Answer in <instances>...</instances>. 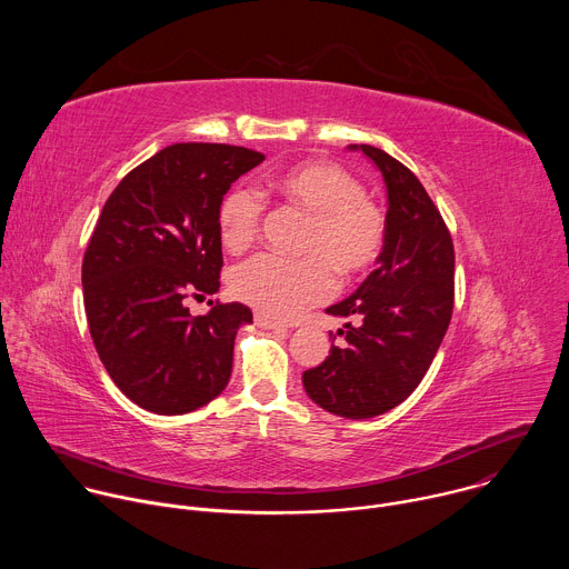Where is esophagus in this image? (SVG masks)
I'll return each instance as SVG.
<instances>
[{
	"label": "esophagus",
	"instance_id": "1",
	"mask_svg": "<svg viewBox=\"0 0 569 569\" xmlns=\"http://www.w3.org/2000/svg\"><path fill=\"white\" fill-rule=\"evenodd\" d=\"M254 321H257V327L268 329V331H288L286 323H281V321H277V319H272V317H268V315H263V312H257V315H254Z\"/></svg>",
	"mask_w": 569,
	"mask_h": 569
}]
</instances>
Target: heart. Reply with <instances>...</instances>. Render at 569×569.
Here are the masks:
<instances>
[{"label":"heart","instance_id":"1","mask_svg":"<svg viewBox=\"0 0 569 569\" xmlns=\"http://www.w3.org/2000/svg\"><path fill=\"white\" fill-rule=\"evenodd\" d=\"M268 191L308 216L299 261L254 257L231 272L233 295L270 317H297L342 283L369 274L382 259L389 218L365 184L329 159H308L268 180ZM261 202L246 187H231L218 204V233L229 252L250 248L261 231Z\"/></svg>","mask_w":569,"mask_h":569}]
</instances>
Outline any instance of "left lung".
I'll return each instance as SVG.
<instances>
[{"mask_svg":"<svg viewBox=\"0 0 569 569\" xmlns=\"http://www.w3.org/2000/svg\"><path fill=\"white\" fill-rule=\"evenodd\" d=\"M351 148H360L385 178L387 246L362 286L327 308L347 319L338 331L342 342L303 371V389L331 415L371 419L419 387L441 347L455 306V246L439 209L408 167L376 146Z\"/></svg>","mask_w":569,"mask_h":569,"instance_id":"8db88e82","label":"left lung"}]
</instances>
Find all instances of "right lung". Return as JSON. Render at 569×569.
Here are the masks:
<instances>
[{"label":"right lung","instance_id":"obj_1","mask_svg":"<svg viewBox=\"0 0 569 569\" xmlns=\"http://www.w3.org/2000/svg\"><path fill=\"white\" fill-rule=\"evenodd\" d=\"M263 152L229 143H173L110 193L83 257L90 336L114 385L154 415H187L229 382L233 340L252 310L189 297L220 288L218 204Z\"/></svg>","mask_w":569,"mask_h":569}]
</instances>
